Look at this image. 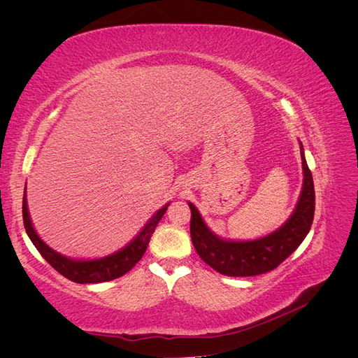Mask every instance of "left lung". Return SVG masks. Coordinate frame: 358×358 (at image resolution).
I'll use <instances>...</instances> for the list:
<instances>
[{
    "label": "left lung",
    "instance_id": "obj_1",
    "mask_svg": "<svg viewBox=\"0 0 358 358\" xmlns=\"http://www.w3.org/2000/svg\"><path fill=\"white\" fill-rule=\"evenodd\" d=\"M300 154L303 187L299 203L288 221L264 237L246 242L224 241L209 230L196 206L188 203L191 209V241L206 264L225 276L263 275L276 268L305 241L315 213V189L301 143Z\"/></svg>",
    "mask_w": 358,
    "mask_h": 358
}]
</instances>
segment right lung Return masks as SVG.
Masks as SVG:
<instances>
[{
	"mask_svg": "<svg viewBox=\"0 0 358 358\" xmlns=\"http://www.w3.org/2000/svg\"><path fill=\"white\" fill-rule=\"evenodd\" d=\"M166 204L164 208H161L149 222L143 227V230L140 231L134 239L129 242L121 251H117L112 255H107L104 258L96 259H71L53 251L45 242H43L38 234L36 233L34 227H32L29 213H28V204H27V196L24 194L22 201V216H24V225L27 234L37 248V251L41 254V257L46 262L59 272L62 276L73 280L78 284H96V282H107V280L116 279L119 276L125 275L129 272L143 257L146 248L149 245L150 236L154 234L158 222L161 221L162 215L167 210Z\"/></svg>",
	"mask_w": 358,
	"mask_h": 358,
	"instance_id": "1",
	"label": "right lung"
}]
</instances>
